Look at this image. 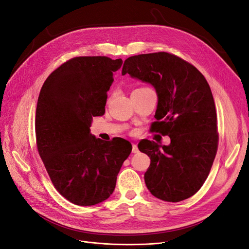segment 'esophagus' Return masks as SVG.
<instances>
[{"label":"esophagus","mask_w":249,"mask_h":249,"mask_svg":"<svg viewBox=\"0 0 249 249\" xmlns=\"http://www.w3.org/2000/svg\"><path fill=\"white\" fill-rule=\"evenodd\" d=\"M138 151H139V150H138L137 145H136L135 143H133V144H132V153H133V154H136V153H138Z\"/></svg>","instance_id":"34e87169"}]
</instances>
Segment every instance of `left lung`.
Listing matches in <instances>:
<instances>
[{
  "mask_svg": "<svg viewBox=\"0 0 249 249\" xmlns=\"http://www.w3.org/2000/svg\"><path fill=\"white\" fill-rule=\"evenodd\" d=\"M126 73L156 89L157 121L151 131L171 139L169 145L138 143L150 158L144 174L147 189L169 202L189 198L207 180L218 150L217 113L207 79L192 64L166 52L129 57L122 69Z\"/></svg>",
  "mask_w": 249,
  "mask_h": 249,
  "instance_id": "8db88e82",
  "label": "left lung"
}]
</instances>
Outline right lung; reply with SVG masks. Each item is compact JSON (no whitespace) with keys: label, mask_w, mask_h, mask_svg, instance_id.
Wrapping results in <instances>:
<instances>
[{"label":"right lung","mask_w":249,"mask_h":249,"mask_svg":"<svg viewBox=\"0 0 249 249\" xmlns=\"http://www.w3.org/2000/svg\"><path fill=\"white\" fill-rule=\"evenodd\" d=\"M121 59L75 57L53 71L40 89L36 115V146L57 191L77 205L109 198L132 150L121 137L109 142L89 133L92 117L105 114L107 91Z\"/></svg>","instance_id":"1"}]
</instances>
